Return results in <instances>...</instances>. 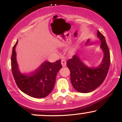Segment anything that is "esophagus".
I'll return each instance as SVG.
<instances>
[{"label":"esophagus","instance_id":"1","mask_svg":"<svg viewBox=\"0 0 122 122\" xmlns=\"http://www.w3.org/2000/svg\"><path fill=\"white\" fill-rule=\"evenodd\" d=\"M61 64H62V66H66V61L65 60H61Z\"/></svg>","mask_w":122,"mask_h":122}]
</instances>
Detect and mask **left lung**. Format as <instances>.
<instances>
[{
  "label": "left lung",
  "mask_w": 122,
  "mask_h": 122,
  "mask_svg": "<svg viewBox=\"0 0 122 122\" xmlns=\"http://www.w3.org/2000/svg\"><path fill=\"white\" fill-rule=\"evenodd\" d=\"M97 37L101 41L100 48L104 52V57L100 65L95 68L88 67L77 54L67 61V66L71 72L72 84L76 90L80 93H88L94 91L103 83L108 72L110 50L104 36L99 30Z\"/></svg>",
  "instance_id": "left-lung-1"
}]
</instances>
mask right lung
<instances>
[{"instance_id":"add662e5","label":"right lung","mask_w":122,"mask_h":122,"mask_svg":"<svg viewBox=\"0 0 122 122\" xmlns=\"http://www.w3.org/2000/svg\"><path fill=\"white\" fill-rule=\"evenodd\" d=\"M18 41L12 48L11 70L14 78L18 88L23 93L31 97L43 98L52 91L56 82V77L62 68L61 60L51 63L45 61L30 75L22 73L19 70L16 61L15 47Z\"/></svg>"}]
</instances>
